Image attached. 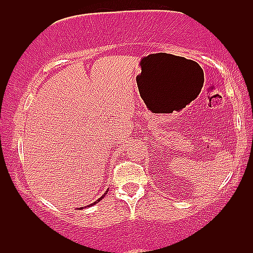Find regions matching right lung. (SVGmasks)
I'll use <instances>...</instances> for the list:
<instances>
[{
  "instance_id": "obj_1",
  "label": "right lung",
  "mask_w": 253,
  "mask_h": 253,
  "mask_svg": "<svg viewBox=\"0 0 253 253\" xmlns=\"http://www.w3.org/2000/svg\"><path fill=\"white\" fill-rule=\"evenodd\" d=\"M106 192H107V191H106ZM105 194H106V193H104V195H102V197H100L98 200H96V201H95V203H92L91 205H87V206H85V207H90V206H92V205H95V204H97V203H99V201H100V200H102L104 197H105ZM85 207H84V208H85ZM81 210H83V207H82V208H81Z\"/></svg>"
}]
</instances>
